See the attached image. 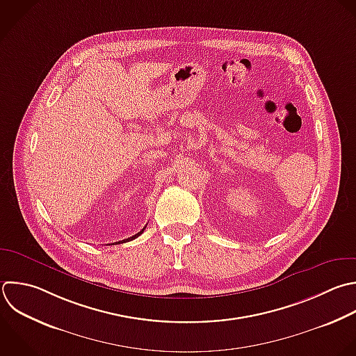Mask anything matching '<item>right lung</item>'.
<instances>
[{
    "instance_id": "right-lung-1",
    "label": "right lung",
    "mask_w": 356,
    "mask_h": 356,
    "mask_svg": "<svg viewBox=\"0 0 356 356\" xmlns=\"http://www.w3.org/2000/svg\"><path fill=\"white\" fill-rule=\"evenodd\" d=\"M145 228H146V227H143V229H142V231H140V232H138V234H135V235H134V236H131V238H127V239H124V241H120V242H129V241H132V239H135V238H138V236H139V235H140V234H142V232H143V231H145ZM120 242H118V243H120ZM115 243H117V242H115Z\"/></svg>"
}]
</instances>
